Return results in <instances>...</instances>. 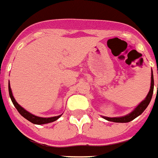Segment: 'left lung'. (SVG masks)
Listing matches in <instances>:
<instances>
[{
    "label": "left lung",
    "instance_id": "left-lung-1",
    "mask_svg": "<svg viewBox=\"0 0 158 158\" xmlns=\"http://www.w3.org/2000/svg\"><path fill=\"white\" fill-rule=\"evenodd\" d=\"M154 75H153V71H151V83H150V91H149L148 94H147V97H146L145 99H143L131 113H129L127 115L122 116V117H116V118H108V117H104V116H102V117L105 120L117 123H127L134 120L138 116H139L143 111L147 109V106H148L149 103H150V100L152 99L153 92H154Z\"/></svg>",
    "mask_w": 158,
    "mask_h": 158
}]
</instances>
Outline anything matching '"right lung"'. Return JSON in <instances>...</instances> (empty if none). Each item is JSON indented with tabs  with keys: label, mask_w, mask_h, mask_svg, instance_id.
<instances>
[{
	"label": "right lung",
	"mask_w": 158,
	"mask_h": 158,
	"mask_svg": "<svg viewBox=\"0 0 158 158\" xmlns=\"http://www.w3.org/2000/svg\"><path fill=\"white\" fill-rule=\"evenodd\" d=\"M8 92H9V95L10 98L11 99V102L14 104L15 107L16 108V110H18V112L23 116V118H26L27 120H28L29 121H30L33 124H48V123L53 122V121H56V120L59 119L61 115L56 116V117H51V118H40V117H37V116L34 115V114H32L31 113L28 112L27 110H26L23 107H22L21 106L16 102V100L15 99L14 96L12 95V92H11V86H10V83H8Z\"/></svg>",
	"instance_id": "obj_1"
}]
</instances>
